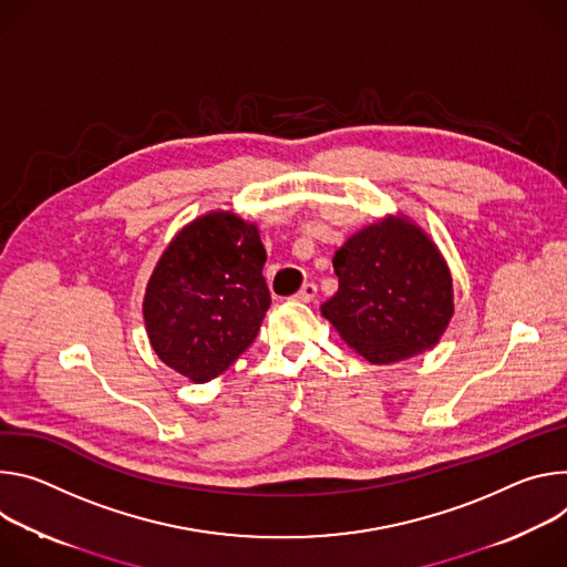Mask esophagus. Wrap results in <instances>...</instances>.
<instances>
[{"mask_svg":"<svg viewBox=\"0 0 567 567\" xmlns=\"http://www.w3.org/2000/svg\"><path fill=\"white\" fill-rule=\"evenodd\" d=\"M316 295H318V286H316V284H303V286L292 295V299H295V301H310Z\"/></svg>","mask_w":567,"mask_h":567,"instance_id":"esophagus-1","label":"esophagus"}]
</instances>
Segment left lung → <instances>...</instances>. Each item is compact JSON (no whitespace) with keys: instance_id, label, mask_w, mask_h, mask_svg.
I'll use <instances>...</instances> for the list:
<instances>
[{"instance_id":"8db88e82","label":"left lung","mask_w":567,"mask_h":567,"mask_svg":"<svg viewBox=\"0 0 567 567\" xmlns=\"http://www.w3.org/2000/svg\"><path fill=\"white\" fill-rule=\"evenodd\" d=\"M338 292L322 316L373 364L432 349L453 318V277L442 251L405 216L353 234L333 257Z\"/></svg>"}]
</instances>
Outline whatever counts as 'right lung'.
I'll return each instance as SVG.
<instances>
[{
    "mask_svg": "<svg viewBox=\"0 0 567 567\" xmlns=\"http://www.w3.org/2000/svg\"><path fill=\"white\" fill-rule=\"evenodd\" d=\"M259 227L231 212L188 223L164 249L144 295L151 347L194 383L220 375L255 342L270 290Z\"/></svg>",
    "mask_w": 567,
    "mask_h": 567,
    "instance_id": "obj_1",
    "label": "right lung"
}]
</instances>
